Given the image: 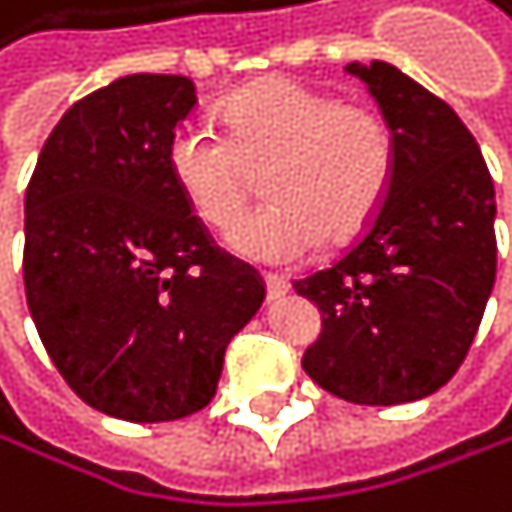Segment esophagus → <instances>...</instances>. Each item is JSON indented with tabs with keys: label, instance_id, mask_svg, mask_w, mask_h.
I'll use <instances>...</instances> for the list:
<instances>
[{
	"label": "esophagus",
	"instance_id": "obj_1",
	"mask_svg": "<svg viewBox=\"0 0 512 512\" xmlns=\"http://www.w3.org/2000/svg\"><path fill=\"white\" fill-rule=\"evenodd\" d=\"M264 286H267L270 299H283V295L289 292V280H283V277H267Z\"/></svg>",
	"mask_w": 512,
	"mask_h": 512
}]
</instances>
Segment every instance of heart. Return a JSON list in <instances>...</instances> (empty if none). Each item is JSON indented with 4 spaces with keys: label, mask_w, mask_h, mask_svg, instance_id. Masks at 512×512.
Here are the masks:
<instances>
[{
    "label": "heart",
    "mask_w": 512,
    "mask_h": 512,
    "mask_svg": "<svg viewBox=\"0 0 512 512\" xmlns=\"http://www.w3.org/2000/svg\"><path fill=\"white\" fill-rule=\"evenodd\" d=\"M226 135L185 122L166 163L194 217L226 229L245 210L254 172L267 204L239 220L226 242L245 261L299 264L324 242L362 235L387 201L396 166L393 131L381 112L340 103L295 81H264L223 106Z\"/></svg>",
    "instance_id": "heart-1"
}]
</instances>
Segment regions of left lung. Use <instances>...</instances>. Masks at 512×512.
Segmentation results:
<instances>
[{
    "mask_svg": "<svg viewBox=\"0 0 512 512\" xmlns=\"http://www.w3.org/2000/svg\"><path fill=\"white\" fill-rule=\"evenodd\" d=\"M393 131L387 201L340 261L295 280L321 308L302 368L346 403L400 406L441 390L482 324L497 273L494 182L463 119L390 62H349Z\"/></svg>",
    "mask_w": 512,
    "mask_h": 512,
    "instance_id": "8db88e82",
    "label": "left lung"
}]
</instances>
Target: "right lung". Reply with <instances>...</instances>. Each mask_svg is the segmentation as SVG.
<instances>
[{
	"mask_svg": "<svg viewBox=\"0 0 512 512\" xmlns=\"http://www.w3.org/2000/svg\"><path fill=\"white\" fill-rule=\"evenodd\" d=\"M198 106L182 75H128L78 100L24 194V292L49 359L122 422L204 409L264 283L213 248L166 150Z\"/></svg>",
	"mask_w": 512,
	"mask_h": 512,
	"instance_id": "1",
	"label": "right lung"
}]
</instances>
